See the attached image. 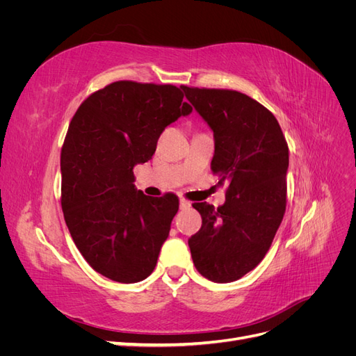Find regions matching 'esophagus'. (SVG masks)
<instances>
[{
    "label": "esophagus",
    "instance_id": "34e87169",
    "mask_svg": "<svg viewBox=\"0 0 356 356\" xmlns=\"http://www.w3.org/2000/svg\"><path fill=\"white\" fill-rule=\"evenodd\" d=\"M179 207H181V209H188L191 207V203H190V200L181 197L179 199Z\"/></svg>",
    "mask_w": 356,
    "mask_h": 356
}]
</instances>
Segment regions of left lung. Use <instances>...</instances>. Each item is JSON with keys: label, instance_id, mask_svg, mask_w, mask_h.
Instances as JSON below:
<instances>
[{"label": "left lung", "instance_id": "obj_1", "mask_svg": "<svg viewBox=\"0 0 356 356\" xmlns=\"http://www.w3.org/2000/svg\"><path fill=\"white\" fill-rule=\"evenodd\" d=\"M215 138L211 163L225 203H193L200 230L188 239L197 272L212 282L238 281L261 263L286 208L288 144L276 117L250 96L229 89L181 86Z\"/></svg>", "mask_w": 356, "mask_h": 356}]
</instances>
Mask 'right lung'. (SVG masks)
Listing matches in <instances>:
<instances>
[{
    "mask_svg": "<svg viewBox=\"0 0 356 356\" xmlns=\"http://www.w3.org/2000/svg\"><path fill=\"white\" fill-rule=\"evenodd\" d=\"M177 86L114 81L75 111L60 152V203L71 238L93 270L134 284L152 275L179 208L174 193L145 196L134 166L156 152L165 127L188 115Z\"/></svg>",
    "mask_w": 356,
    "mask_h": 356,
    "instance_id": "obj_1",
    "label": "right lung"
}]
</instances>
